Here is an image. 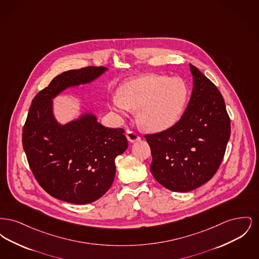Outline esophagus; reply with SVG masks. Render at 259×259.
Here are the masks:
<instances>
[{"label": "esophagus", "mask_w": 259, "mask_h": 259, "mask_svg": "<svg viewBox=\"0 0 259 259\" xmlns=\"http://www.w3.org/2000/svg\"><path fill=\"white\" fill-rule=\"evenodd\" d=\"M126 137H127V140L130 142V143H134L140 140V136L138 133H136L134 131H130L128 130L126 132Z\"/></svg>", "instance_id": "obj_1"}]
</instances>
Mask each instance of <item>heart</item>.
I'll return each mask as SVG.
<instances>
[{"instance_id": "b5f03b06", "label": "heart", "mask_w": 259, "mask_h": 259, "mask_svg": "<svg viewBox=\"0 0 259 259\" xmlns=\"http://www.w3.org/2000/svg\"><path fill=\"white\" fill-rule=\"evenodd\" d=\"M110 107L121 116L138 110L139 124L146 130L159 132L172 127L184 113L188 88L180 77L147 74L125 82Z\"/></svg>"}]
</instances>
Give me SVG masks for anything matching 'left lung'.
<instances>
[{"instance_id":"left-lung-1","label":"left lung","mask_w":259,"mask_h":259,"mask_svg":"<svg viewBox=\"0 0 259 259\" xmlns=\"http://www.w3.org/2000/svg\"><path fill=\"white\" fill-rule=\"evenodd\" d=\"M189 67L193 89L184 115L172 127L145 135L151 150V174L177 192L209 182L222 164L231 132L220 90L195 66Z\"/></svg>"}]
</instances>
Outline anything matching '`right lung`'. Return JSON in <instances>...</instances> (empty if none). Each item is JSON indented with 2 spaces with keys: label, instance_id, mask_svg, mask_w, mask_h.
I'll return each instance as SVG.
<instances>
[{
  "label": "right lung",
  "instance_id": "add662e5",
  "mask_svg": "<svg viewBox=\"0 0 259 259\" xmlns=\"http://www.w3.org/2000/svg\"><path fill=\"white\" fill-rule=\"evenodd\" d=\"M106 71L105 67H87L64 72L32 101L22 144L38 185L52 197L88 204L102 197L113 183L114 159L128 148L123 129L105 127L92 113L61 125L52 111V99L66 88L89 83Z\"/></svg>",
  "mask_w": 259,
  "mask_h": 259
}]
</instances>
